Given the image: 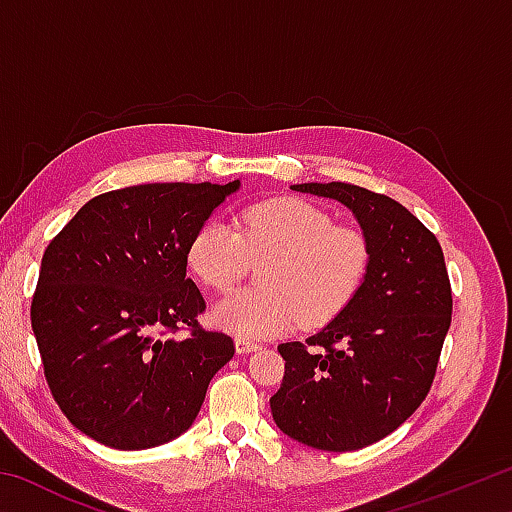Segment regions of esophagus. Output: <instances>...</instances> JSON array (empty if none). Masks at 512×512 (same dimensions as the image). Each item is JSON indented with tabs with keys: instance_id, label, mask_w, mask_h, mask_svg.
<instances>
[{
	"instance_id": "esophagus-1",
	"label": "esophagus",
	"mask_w": 512,
	"mask_h": 512,
	"mask_svg": "<svg viewBox=\"0 0 512 512\" xmlns=\"http://www.w3.org/2000/svg\"><path fill=\"white\" fill-rule=\"evenodd\" d=\"M235 348H237L239 354H248V352L259 350V343L250 341V339H241V336H237V339H235Z\"/></svg>"
}]
</instances>
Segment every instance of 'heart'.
<instances>
[{"label": "heart", "instance_id": "heart-1", "mask_svg": "<svg viewBox=\"0 0 512 512\" xmlns=\"http://www.w3.org/2000/svg\"><path fill=\"white\" fill-rule=\"evenodd\" d=\"M187 264L205 287H237L250 264H264L259 287L221 300L212 320L241 339H268L298 323L334 320L363 287L370 244L352 225H336L323 207L302 198H271L246 207L237 228L221 219L198 225Z\"/></svg>", "mask_w": 512, "mask_h": 512}]
</instances>
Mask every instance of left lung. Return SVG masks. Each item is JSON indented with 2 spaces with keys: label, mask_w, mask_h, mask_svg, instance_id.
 I'll return each mask as SVG.
<instances>
[{
  "label": "left lung",
  "mask_w": 512,
  "mask_h": 512,
  "mask_svg": "<svg viewBox=\"0 0 512 512\" xmlns=\"http://www.w3.org/2000/svg\"><path fill=\"white\" fill-rule=\"evenodd\" d=\"M291 189L343 203L370 244L357 296L305 343L277 345L273 420L325 452H354L393 433L424 402L449 323L452 284L436 235L393 198L350 183Z\"/></svg>",
  "instance_id": "1"
}]
</instances>
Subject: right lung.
Instances as JSON below:
<instances>
[{"instance_id": "1", "label": "right lung", "mask_w": 512, "mask_h": 512, "mask_svg": "<svg viewBox=\"0 0 512 512\" xmlns=\"http://www.w3.org/2000/svg\"><path fill=\"white\" fill-rule=\"evenodd\" d=\"M237 189L239 180L115 189L49 241L33 334L60 411L97 443L149 449L180 436L235 354L228 334L198 325L205 300L187 277V244Z\"/></svg>"}]
</instances>
